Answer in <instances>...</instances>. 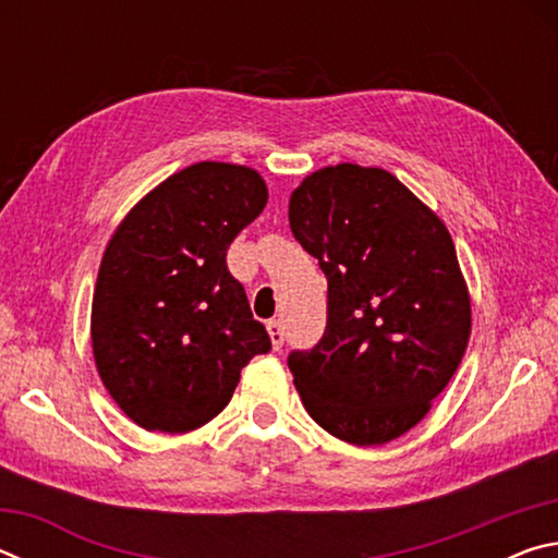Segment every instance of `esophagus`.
<instances>
[{
	"instance_id": "34e87169",
	"label": "esophagus",
	"mask_w": 558,
	"mask_h": 558,
	"mask_svg": "<svg viewBox=\"0 0 558 558\" xmlns=\"http://www.w3.org/2000/svg\"><path fill=\"white\" fill-rule=\"evenodd\" d=\"M268 335H270V342L276 349H280L286 344V327H282L280 319H270L268 323Z\"/></svg>"
}]
</instances>
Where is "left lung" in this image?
Here are the masks:
<instances>
[{"mask_svg": "<svg viewBox=\"0 0 558 558\" xmlns=\"http://www.w3.org/2000/svg\"><path fill=\"white\" fill-rule=\"evenodd\" d=\"M290 229L327 278V325L288 366L335 438L381 446L411 430L456 374L470 298L446 226L393 174L337 165L290 196Z\"/></svg>", "mask_w": 558, "mask_h": 558, "instance_id": "8db88e82", "label": "left lung"}]
</instances>
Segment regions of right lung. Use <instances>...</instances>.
I'll return each instance as SVG.
<instances>
[{
	"label": "right lung",
	"instance_id": "add662e5",
	"mask_svg": "<svg viewBox=\"0 0 558 558\" xmlns=\"http://www.w3.org/2000/svg\"><path fill=\"white\" fill-rule=\"evenodd\" d=\"M266 202L256 169L199 162L149 192L110 239L93 295V354L137 426H204L231 401L243 366L270 352L226 266L229 245Z\"/></svg>",
	"mask_w": 558,
	"mask_h": 558
}]
</instances>
